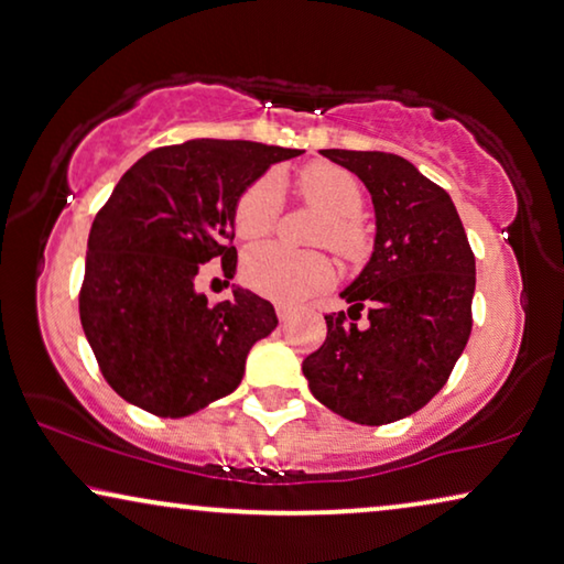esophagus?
I'll return each instance as SVG.
<instances>
[{
    "instance_id": "esophagus-1",
    "label": "esophagus",
    "mask_w": 564,
    "mask_h": 564,
    "mask_svg": "<svg viewBox=\"0 0 564 564\" xmlns=\"http://www.w3.org/2000/svg\"><path fill=\"white\" fill-rule=\"evenodd\" d=\"M290 315H292V310L288 305H276V317H280L282 323H288Z\"/></svg>"
}]
</instances>
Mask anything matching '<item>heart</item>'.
Instances as JSON below:
<instances>
[{
  "label": "heart",
  "instance_id": "heart-1",
  "mask_svg": "<svg viewBox=\"0 0 564 564\" xmlns=\"http://www.w3.org/2000/svg\"><path fill=\"white\" fill-rule=\"evenodd\" d=\"M300 195L325 210L317 241L340 254H356L364 243L358 214L364 208V187L348 170L336 165H310L297 177ZM282 214V185L274 175L259 177L236 203L234 226L243 241H259L274 231ZM333 262L321 251H290L276 243L251 249L243 259V280L254 292L276 302H302L333 282Z\"/></svg>",
  "mask_w": 564,
  "mask_h": 564
}]
</instances>
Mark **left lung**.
I'll return each instance as SVG.
<instances>
[{
  "label": "left lung",
  "instance_id": "8db88e82",
  "mask_svg": "<svg viewBox=\"0 0 564 564\" xmlns=\"http://www.w3.org/2000/svg\"><path fill=\"white\" fill-rule=\"evenodd\" d=\"M371 193L377 236L361 274L340 292L358 321L325 315L328 336L302 361L317 402L358 424H389L445 387L470 338L476 257L451 195L389 152L321 150Z\"/></svg>",
  "mask_w": 564,
  "mask_h": 564
}]
</instances>
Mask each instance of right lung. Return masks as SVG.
Listing matches in <instances>:
<instances>
[{"mask_svg": "<svg viewBox=\"0 0 564 564\" xmlns=\"http://www.w3.org/2000/svg\"><path fill=\"white\" fill-rule=\"evenodd\" d=\"M284 150L241 140H187L147 152L121 175L88 234L78 310L104 379L158 417H187L239 387L247 356L276 328L272 302L236 288L208 302L200 264L236 272L241 193Z\"/></svg>", "mask_w": 564, "mask_h": 564, "instance_id": "obj_1", "label": "right lung"}]
</instances>
